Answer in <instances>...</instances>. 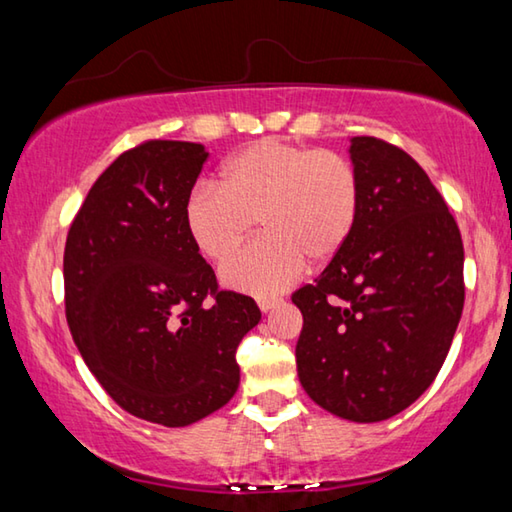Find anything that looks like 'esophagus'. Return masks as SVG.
I'll return each instance as SVG.
<instances>
[{"mask_svg": "<svg viewBox=\"0 0 512 512\" xmlns=\"http://www.w3.org/2000/svg\"><path fill=\"white\" fill-rule=\"evenodd\" d=\"M257 305H259V309H262L264 314H266V311H271V309H275V307H280V305H282V300H280V298H259V300H257Z\"/></svg>", "mask_w": 512, "mask_h": 512, "instance_id": "1", "label": "esophagus"}]
</instances>
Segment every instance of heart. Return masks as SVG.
<instances>
[{
    "label": "heart",
    "instance_id": "b5f03b06",
    "mask_svg": "<svg viewBox=\"0 0 512 512\" xmlns=\"http://www.w3.org/2000/svg\"><path fill=\"white\" fill-rule=\"evenodd\" d=\"M359 176L343 155L262 140L225 160L221 185L203 183L185 203L194 246L223 262L253 235L264 237L221 268L225 287L273 296L305 271L327 264L350 239L359 216Z\"/></svg>",
    "mask_w": 512,
    "mask_h": 512
}]
</instances>
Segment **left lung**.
<instances>
[{"mask_svg": "<svg viewBox=\"0 0 512 512\" xmlns=\"http://www.w3.org/2000/svg\"><path fill=\"white\" fill-rule=\"evenodd\" d=\"M361 203L354 230L302 311L298 377L325 411L388 420L427 391L463 314V239L427 173L377 137H352Z\"/></svg>", "mask_w": 512, "mask_h": 512, "instance_id": "1", "label": "left lung"}]
</instances>
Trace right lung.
Returning a JSON list of instances; mask_svg holds the SVG:
<instances>
[{
    "label": "right lung",
    "mask_w": 512,
    "mask_h": 512,
    "mask_svg": "<svg viewBox=\"0 0 512 512\" xmlns=\"http://www.w3.org/2000/svg\"><path fill=\"white\" fill-rule=\"evenodd\" d=\"M203 144L151 140L101 173L69 225L63 257L69 332L121 409L187 427L239 388L237 348L262 311L221 291L189 237L185 203Z\"/></svg>",
    "instance_id": "1"
}]
</instances>
